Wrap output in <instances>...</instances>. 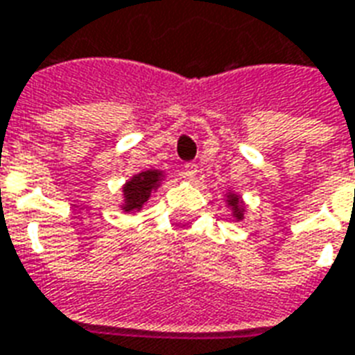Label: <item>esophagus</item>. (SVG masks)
I'll return each instance as SVG.
<instances>
[{"mask_svg": "<svg viewBox=\"0 0 355 355\" xmlns=\"http://www.w3.org/2000/svg\"><path fill=\"white\" fill-rule=\"evenodd\" d=\"M197 164H193V162H188V164H184L182 167V177L188 178V180H193V178L197 177Z\"/></svg>", "mask_w": 355, "mask_h": 355, "instance_id": "34e87169", "label": "esophagus"}]
</instances>
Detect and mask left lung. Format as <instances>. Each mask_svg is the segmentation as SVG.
<instances>
[{"mask_svg": "<svg viewBox=\"0 0 355 355\" xmlns=\"http://www.w3.org/2000/svg\"><path fill=\"white\" fill-rule=\"evenodd\" d=\"M229 205H232V207H234V210H236V212H234V216H236L238 220H240V218H242V210H238V197H231Z\"/></svg>", "mask_w": 355, "mask_h": 355, "instance_id": "obj_1", "label": "left lung"}]
</instances>
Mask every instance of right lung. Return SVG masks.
<instances>
[{"label": "right lung", "mask_w": 355, "mask_h": 355, "mask_svg": "<svg viewBox=\"0 0 355 355\" xmlns=\"http://www.w3.org/2000/svg\"><path fill=\"white\" fill-rule=\"evenodd\" d=\"M159 178L158 171H145L139 173L137 177H134L130 182L124 186V197H126V212L137 210L147 202L148 196H150V189L156 186Z\"/></svg>", "instance_id": "add662e5"}]
</instances>
